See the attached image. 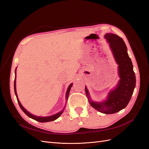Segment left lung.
Listing matches in <instances>:
<instances>
[{
  "label": "left lung",
  "mask_w": 149,
  "mask_h": 149,
  "mask_svg": "<svg viewBox=\"0 0 149 149\" xmlns=\"http://www.w3.org/2000/svg\"><path fill=\"white\" fill-rule=\"evenodd\" d=\"M109 44L115 60L118 65L119 81L114 90L110 91L107 100L103 102L93 101L86 87L85 91L91 106L104 114H114L124 109L127 106L136 87V75L133 65L127 53V47L124 40L118 35L106 33L104 36Z\"/></svg>",
  "instance_id": "left-lung-1"
}]
</instances>
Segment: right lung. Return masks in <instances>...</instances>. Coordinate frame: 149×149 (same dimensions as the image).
<instances>
[{
	"label": "right lung",
	"instance_id": "right-lung-1",
	"mask_svg": "<svg viewBox=\"0 0 149 149\" xmlns=\"http://www.w3.org/2000/svg\"><path fill=\"white\" fill-rule=\"evenodd\" d=\"M15 80H14V91H15V94L16 95V97H17V101H18V103H19V104L20 107V108L22 109V110L24 111V113L26 115L28 116L29 118L33 119L37 121H38L40 122V123H46V122H49V121H53V120H56V119H58L59 117L61 115V114L63 112L64 110H65V108H63V109L61 111H60V112H58V113L55 114V115H53V116H47V117H38V116H33L31 114H30V112H29L27 111H26L25 108L22 106L21 103L20 102L19 100V98H18L17 97V91H16V81H15V79H16V70H15ZM72 85H73V84H71L70 86L67 89V92H66V100L68 97V96H69V93H70V89L72 86Z\"/></svg>",
	"mask_w": 149,
	"mask_h": 149
}]
</instances>
